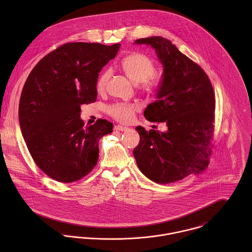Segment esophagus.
I'll list each match as a JSON object with an SVG mask.
<instances>
[{"instance_id": "1", "label": "esophagus", "mask_w": 252, "mask_h": 252, "mask_svg": "<svg viewBox=\"0 0 252 252\" xmlns=\"http://www.w3.org/2000/svg\"><path fill=\"white\" fill-rule=\"evenodd\" d=\"M114 130L122 132V131H127L128 128L125 127V126H122V125H116V126H114Z\"/></svg>"}]
</instances>
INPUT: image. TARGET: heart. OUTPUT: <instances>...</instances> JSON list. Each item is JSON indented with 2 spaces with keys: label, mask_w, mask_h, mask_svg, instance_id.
Instances as JSON below:
<instances>
[{
  "label": "heart",
  "mask_w": 252,
  "mask_h": 252,
  "mask_svg": "<svg viewBox=\"0 0 252 252\" xmlns=\"http://www.w3.org/2000/svg\"><path fill=\"white\" fill-rule=\"evenodd\" d=\"M120 69L124 74L135 84H139L142 89L151 93L158 85V78L155 73V65L150 57L141 52H133L125 56ZM110 77V72H103L97 81L98 91H103ZM139 107L134 104H116L109 108V113L121 122H130L134 118Z\"/></svg>",
  "instance_id": "obj_1"
}]
</instances>
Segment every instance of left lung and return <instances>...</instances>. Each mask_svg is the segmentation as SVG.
I'll return each mask as SVG.
<instances>
[{
  "instance_id": "1",
  "label": "left lung",
  "mask_w": 252,
  "mask_h": 252,
  "mask_svg": "<svg viewBox=\"0 0 252 252\" xmlns=\"http://www.w3.org/2000/svg\"><path fill=\"white\" fill-rule=\"evenodd\" d=\"M134 43L151 46L164 68L156 101L144 115L168 128L165 132L136 128L140 143L133 153L139 169L157 183L200 173L208 163L215 123V93L207 73L165 37L150 36Z\"/></svg>"
}]
</instances>
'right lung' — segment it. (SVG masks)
<instances>
[{
  "label": "right lung",
  "instance_id": "obj_1",
  "mask_svg": "<svg viewBox=\"0 0 252 252\" xmlns=\"http://www.w3.org/2000/svg\"><path fill=\"white\" fill-rule=\"evenodd\" d=\"M119 43H66L43 57L30 72L19 102L23 139L38 168L60 182L82 179L95 167L100 139L112 123L99 119L84 127L80 106L97 99L99 72Z\"/></svg>",
  "mask_w": 252,
  "mask_h": 252
}]
</instances>
